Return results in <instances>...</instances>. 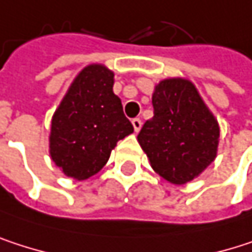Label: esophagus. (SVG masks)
I'll list each match as a JSON object with an SVG mask.
<instances>
[{"label": "esophagus", "mask_w": 252, "mask_h": 252, "mask_svg": "<svg viewBox=\"0 0 252 252\" xmlns=\"http://www.w3.org/2000/svg\"><path fill=\"white\" fill-rule=\"evenodd\" d=\"M132 126H133L135 132H139V130H141V127H142V122H141V119H133V120H132Z\"/></svg>", "instance_id": "34e87169"}]
</instances>
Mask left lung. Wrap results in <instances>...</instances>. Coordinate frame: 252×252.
Instances as JSON below:
<instances>
[{"label":"left lung","mask_w":252,"mask_h":252,"mask_svg":"<svg viewBox=\"0 0 252 252\" xmlns=\"http://www.w3.org/2000/svg\"><path fill=\"white\" fill-rule=\"evenodd\" d=\"M154 117L138 142L156 173L175 185L199 176L216 158L220 127L195 85L184 77L158 82L153 92Z\"/></svg>","instance_id":"left-lung-1"}]
</instances>
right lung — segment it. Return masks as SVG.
Returning <instances> with one entry per match:
<instances>
[{
    "label": "right lung",
    "instance_id": "add662e5",
    "mask_svg": "<svg viewBox=\"0 0 252 252\" xmlns=\"http://www.w3.org/2000/svg\"><path fill=\"white\" fill-rule=\"evenodd\" d=\"M113 85L114 73L104 64L83 67L53 116L50 156L68 178L96 175L117 142L133 132Z\"/></svg>",
    "mask_w": 252,
    "mask_h": 252
}]
</instances>
